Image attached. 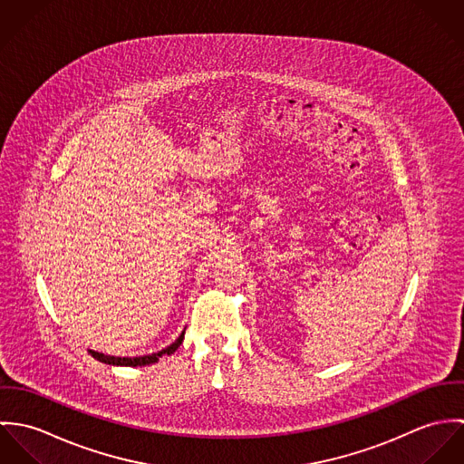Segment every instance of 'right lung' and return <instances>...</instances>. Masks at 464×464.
I'll list each match as a JSON object with an SVG mask.
<instances>
[{
    "label": "right lung",
    "mask_w": 464,
    "mask_h": 464,
    "mask_svg": "<svg viewBox=\"0 0 464 464\" xmlns=\"http://www.w3.org/2000/svg\"><path fill=\"white\" fill-rule=\"evenodd\" d=\"M184 341V332L179 335V339L169 344L168 348L157 352V353H151V355H142V357H111V355H103V353H98L94 350H89V353L98 359L100 362H105V364H114V366H146V364H153L159 361V357L162 355H171Z\"/></svg>",
    "instance_id": "1"
}]
</instances>
